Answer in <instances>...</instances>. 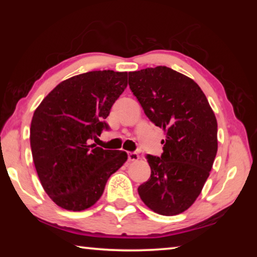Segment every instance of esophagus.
Segmentation results:
<instances>
[{
    "mask_svg": "<svg viewBox=\"0 0 257 257\" xmlns=\"http://www.w3.org/2000/svg\"><path fill=\"white\" fill-rule=\"evenodd\" d=\"M128 161H137L139 160V155L136 153V152H128Z\"/></svg>",
    "mask_w": 257,
    "mask_h": 257,
    "instance_id": "obj_1",
    "label": "esophagus"
}]
</instances>
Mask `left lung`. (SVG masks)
<instances>
[{
    "mask_svg": "<svg viewBox=\"0 0 257 257\" xmlns=\"http://www.w3.org/2000/svg\"><path fill=\"white\" fill-rule=\"evenodd\" d=\"M129 87L152 122L165 132L163 153L147 154L151 177L138 187L142 201L161 215L189 208L210 176L217 151V122L196 82L168 67L129 72Z\"/></svg>",
    "mask_w": 257,
    "mask_h": 257,
    "instance_id": "obj_1",
    "label": "left lung"
}]
</instances>
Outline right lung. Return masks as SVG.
<instances>
[{"mask_svg": "<svg viewBox=\"0 0 257 257\" xmlns=\"http://www.w3.org/2000/svg\"><path fill=\"white\" fill-rule=\"evenodd\" d=\"M127 85V72L81 73L60 82L34 112L35 168L46 194L64 210L93 206L108 178L127 161L123 151L89 144L110 129L105 119Z\"/></svg>", "mask_w": 257, "mask_h": 257, "instance_id": "obj_1", "label": "right lung"}]
</instances>
